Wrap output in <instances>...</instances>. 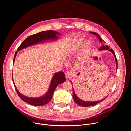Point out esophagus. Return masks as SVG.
<instances>
[{
  "label": "esophagus",
  "instance_id": "34e87169",
  "mask_svg": "<svg viewBox=\"0 0 131 131\" xmlns=\"http://www.w3.org/2000/svg\"><path fill=\"white\" fill-rule=\"evenodd\" d=\"M71 76V73L69 71H67L65 73V77L66 79H69Z\"/></svg>",
  "mask_w": 131,
  "mask_h": 131
}]
</instances>
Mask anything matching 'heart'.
<instances>
[{
	"label": "heart",
	"instance_id": "obj_1",
	"mask_svg": "<svg viewBox=\"0 0 131 131\" xmlns=\"http://www.w3.org/2000/svg\"><path fill=\"white\" fill-rule=\"evenodd\" d=\"M83 42L84 39L82 37L74 39L69 47L67 51V57L70 58L73 54L76 53L82 47ZM92 46L93 43L92 41L90 40H88L84 42L80 56V60L81 61H85L89 57L91 52Z\"/></svg>",
	"mask_w": 131,
	"mask_h": 131
}]
</instances>
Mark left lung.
<instances>
[{
  "instance_id": "1",
  "label": "left lung",
  "mask_w": 131,
  "mask_h": 131,
  "mask_svg": "<svg viewBox=\"0 0 131 131\" xmlns=\"http://www.w3.org/2000/svg\"><path fill=\"white\" fill-rule=\"evenodd\" d=\"M90 33H92L93 34H94V35H95L97 38H99V40L100 42H102L104 41L105 42L104 40H102V39L101 38V37L96 33V32H93V31H90ZM108 50L109 51H110V52H111L113 54L114 57L115 58V61H116V66H117V67H118V63H117V58H116V55H115V53L114 52V51L112 50L111 49H109V47L107 45V46H104L103 44L102 45V46L99 49V50L101 51V50ZM71 83H72L71 81ZM72 90H73V94H72V96H73V100L74 101V102H75V103L78 104V105H79L80 106H82V107H89V106H94L96 104H97L98 103H99L100 102H101V101H103V100H104L107 96H106V97H105L104 99H102V100H100V101H95V102H86V101H82L80 99H79L76 95V93L74 92V90H73V87H72Z\"/></svg>"
}]
</instances>
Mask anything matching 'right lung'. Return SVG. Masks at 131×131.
<instances>
[{"mask_svg": "<svg viewBox=\"0 0 131 131\" xmlns=\"http://www.w3.org/2000/svg\"><path fill=\"white\" fill-rule=\"evenodd\" d=\"M61 34L58 32H57L54 30H47V31H42L37 34L29 36L27 38H26L23 42L21 43L20 47L18 48L17 51H16L14 59H13V64L15 61V59L16 55L18 52V51L21 50L24 48L28 47L29 46L42 43L45 41H47L48 40L50 41H54L58 39V36ZM12 80L13 82L15 89V90L17 92V94L19 97L23 100L24 102L36 106H43L45 105L51 101L56 88L58 86L59 84L60 83H63L65 81L66 78L65 76V74L63 71H59L58 72L55 73L51 81V83L49 86V88L47 92V93L45 95L40 97H30L28 96H26L22 94L21 93L18 91L16 89L15 84L13 81V76H12Z\"/></svg>", "mask_w": 131, "mask_h": 131, "instance_id": "obj_1", "label": "right lung"}]
</instances>
